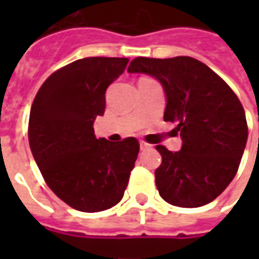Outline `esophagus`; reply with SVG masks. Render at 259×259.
<instances>
[{
    "mask_svg": "<svg viewBox=\"0 0 259 259\" xmlns=\"http://www.w3.org/2000/svg\"><path fill=\"white\" fill-rule=\"evenodd\" d=\"M151 144H148L146 141H140V148L141 150H148V148H151Z\"/></svg>",
    "mask_w": 259,
    "mask_h": 259,
    "instance_id": "esophagus-1",
    "label": "esophagus"
}]
</instances>
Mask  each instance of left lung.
<instances>
[{
	"label": "left lung",
	"instance_id": "left-lung-1",
	"mask_svg": "<svg viewBox=\"0 0 259 259\" xmlns=\"http://www.w3.org/2000/svg\"><path fill=\"white\" fill-rule=\"evenodd\" d=\"M129 73H144L161 83L165 122H175L182 148L157 146L162 163L155 183L163 200L197 208L221 194L237 174L248 137L244 108L212 69L190 57L133 59Z\"/></svg>",
	"mask_w": 259,
	"mask_h": 259
}]
</instances>
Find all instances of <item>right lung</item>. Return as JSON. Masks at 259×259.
Masks as SVG:
<instances>
[{
    "mask_svg": "<svg viewBox=\"0 0 259 259\" xmlns=\"http://www.w3.org/2000/svg\"><path fill=\"white\" fill-rule=\"evenodd\" d=\"M127 58L91 57L57 70L40 87L29 118L31 154L48 187L74 209L100 212L122 200L140 150L135 137L97 139L105 91Z\"/></svg>",
    "mask_w": 259,
    "mask_h": 259,
    "instance_id": "add662e5",
    "label": "right lung"
}]
</instances>
